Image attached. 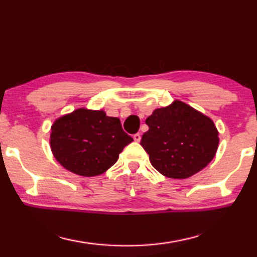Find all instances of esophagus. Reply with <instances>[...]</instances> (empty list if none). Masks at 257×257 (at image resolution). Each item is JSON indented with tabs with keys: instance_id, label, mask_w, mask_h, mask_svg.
Returning <instances> with one entry per match:
<instances>
[{
	"instance_id": "34e87169",
	"label": "esophagus",
	"mask_w": 257,
	"mask_h": 257,
	"mask_svg": "<svg viewBox=\"0 0 257 257\" xmlns=\"http://www.w3.org/2000/svg\"><path fill=\"white\" fill-rule=\"evenodd\" d=\"M133 139H134V141H136V142H140V141H141V134H140V133L134 134Z\"/></svg>"
}]
</instances>
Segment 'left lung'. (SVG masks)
Listing matches in <instances>:
<instances>
[{
  "mask_svg": "<svg viewBox=\"0 0 257 257\" xmlns=\"http://www.w3.org/2000/svg\"><path fill=\"white\" fill-rule=\"evenodd\" d=\"M149 130L141 146L150 163L169 178H188L209 165L219 138L213 121L179 100L156 109L146 119Z\"/></svg>",
  "mask_w": 257,
  "mask_h": 257,
  "instance_id": "1",
  "label": "left lung"
}]
</instances>
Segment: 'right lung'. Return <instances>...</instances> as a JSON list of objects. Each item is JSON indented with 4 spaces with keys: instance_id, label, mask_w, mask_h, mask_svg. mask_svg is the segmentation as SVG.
<instances>
[{
    "instance_id": "add662e5",
    "label": "right lung",
    "mask_w": 257,
    "mask_h": 257,
    "mask_svg": "<svg viewBox=\"0 0 257 257\" xmlns=\"http://www.w3.org/2000/svg\"><path fill=\"white\" fill-rule=\"evenodd\" d=\"M133 139L120 120L102 110L76 109L52 126L51 149L63 167L81 176H97L114 165Z\"/></svg>"
}]
</instances>
